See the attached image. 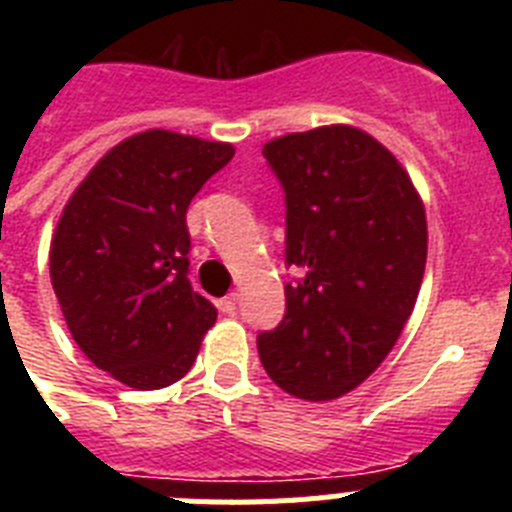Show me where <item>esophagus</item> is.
<instances>
[{
    "label": "esophagus",
    "mask_w": 512,
    "mask_h": 512,
    "mask_svg": "<svg viewBox=\"0 0 512 512\" xmlns=\"http://www.w3.org/2000/svg\"><path fill=\"white\" fill-rule=\"evenodd\" d=\"M220 312H223V315H235V312H238V295H235V292H230L225 300H220Z\"/></svg>",
    "instance_id": "1"
}]
</instances>
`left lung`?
Wrapping results in <instances>:
<instances>
[{
	"instance_id": "left-lung-1",
	"label": "left lung",
	"mask_w": 512,
	"mask_h": 512,
	"mask_svg": "<svg viewBox=\"0 0 512 512\" xmlns=\"http://www.w3.org/2000/svg\"><path fill=\"white\" fill-rule=\"evenodd\" d=\"M284 189L287 310L256 338L266 374L320 402L359 387L390 354L418 300L428 253L425 210L382 143L348 125L264 146Z\"/></svg>"
}]
</instances>
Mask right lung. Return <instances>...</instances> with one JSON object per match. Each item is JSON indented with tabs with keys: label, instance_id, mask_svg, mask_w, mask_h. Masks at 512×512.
Here are the masks:
<instances>
[{
	"label": "right lung",
	"instance_id": "right-lung-1",
	"mask_svg": "<svg viewBox=\"0 0 512 512\" xmlns=\"http://www.w3.org/2000/svg\"><path fill=\"white\" fill-rule=\"evenodd\" d=\"M233 146L169 130L122 140L58 220L51 282L87 359L135 390L192 369L217 312L189 282L187 207Z\"/></svg>",
	"mask_w": 512,
	"mask_h": 512
}]
</instances>
